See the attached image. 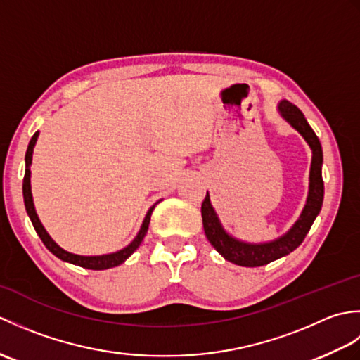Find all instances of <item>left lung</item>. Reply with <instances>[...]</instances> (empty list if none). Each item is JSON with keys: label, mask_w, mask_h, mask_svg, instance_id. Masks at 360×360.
Listing matches in <instances>:
<instances>
[{"label": "left lung", "mask_w": 360, "mask_h": 360, "mask_svg": "<svg viewBox=\"0 0 360 360\" xmlns=\"http://www.w3.org/2000/svg\"><path fill=\"white\" fill-rule=\"evenodd\" d=\"M278 111L281 114V117L303 136V139L308 142L309 148L312 150L308 200L307 204H304L300 218L295 221V224L290 227L285 235L274 241L259 244L246 243L233 238L232 235H229L224 231V227L219 223V218L215 209L212 207L209 192L205 195L201 205L204 232L212 246L215 248L227 262L244 267L264 266L274 262V259H278L290 254L294 249H297L304 240V236L309 232V229L312 223H314V219L317 218L323 204V153L319 137L316 136L314 129L309 127L307 119H304L303 112L298 110L294 103H290L289 101H281L278 103Z\"/></svg>", "instance_id": "obj_1"}]
</instances>
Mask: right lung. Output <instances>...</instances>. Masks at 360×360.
Here are the masks:
<instances>
[{"mask_svg": "<svg viewBox=\"0 0 360 360\" xmlns=\"http://www.w3.org/2000/svg\"><path fill=\"white\" fill-rule=\"evenodd\" d=\"M37 137H38V131L32 136V139H30L29 142V147H27V151H26V172H25V179H22V198H25V205H26V212L27 215L30 218V221H32V226L35 229V232L38 233V236H40L43 244L46 248H48V250H51L53 255H56L57 258L63 259V262H68L71 264H75V266H80V267H85V269H93V271H103V269H110V267H116L119 264H122L125 262V259L133 254V252L141 246V243L143 240L145 233H147L148 231V224H150V218H151V213L153 210H155L156 207V202L155 205H151L150 210L147 212V217H145L143 223H142V227L139 233L136 235V238L128 244L127 248H124L122 250H117L114 252V254H106V255H97V257H83V255H75V254H71V252H68L65 249H62L58 246V244L53 241L49 233L46 232V229L43 227V224L40 223V219H38V215L35 212V207H34V200H32V192H30V164H32V153H34V147H35V142H37Z\"/></svg>", "mask_w": 360, "mask_h": 360, "instance_id": "add662e5", "label": "right lung"}]
</instances>
